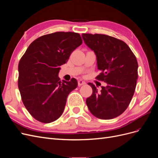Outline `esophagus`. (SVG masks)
<instances>
[{
	"label": "esophagus",
	"instance_id": "obj_1",
	"mask_svg": "<svg viewBox=\"0 0 158 158\" xmlns=\"http://www.w3.org/2000/svg\"><path fill=\"white\" fill-rule=\"evenodd\" d=\"M78 84L79 86H80V85L85 84V82H84V81H83V80H78Z\"/></svg>",
	"mask_w": 158,
	"mask_h": 158
}]
</instances>
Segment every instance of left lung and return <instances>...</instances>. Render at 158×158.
<instances>
[{
	"instance_id": "left-lung-1",
	"label": "left lung",
	"mask_w": 158,
	"mask_h": 158,
	"mask_svg": "<svg viewBox=\"0 0 158 158\" xmlns=\"http://www.w3.org/2000/svg\"><path fill=\"white\" fill-rule=\"evenodd\" d=\"M85 44L96 55V78L106 82L100 92L92 83L93 92L86 105L93 115L107 120L125 111L135 93L138 78V62L135 55L122 40L104 34L82 33Z\"/></svg>"
}]
</instances>
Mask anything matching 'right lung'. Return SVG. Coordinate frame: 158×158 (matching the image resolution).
Here are the masks:
<instances>
[{"mask_svg":"<svg viewBox=\"0 0 158 158\" xmlns=\"http://www.w3.org/2000/svg\"><path fill=\"white\" fill-rule=\"evenodd\" d=\"M82 44L79 33L57 31L38 37L28 47L18 64V88L22 102L31 115L49 123L63 114L70 92L78 82H61L60 67Z\"/></svg>","mask_w":158,"mask_h":158,"instance_id":"1","label":"right lung"}]
</instances>
